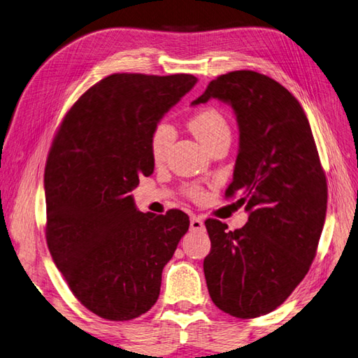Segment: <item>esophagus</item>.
Segmentation results:
<instances>
[{
    "label": "esophagus",
    "instance_id": "34e87169",
    "mask_svg": "<svg viewBox=\"0 0 358 358\" xmlns=\"http://www.w3.org/2000/svg\"><path fill=\"white\" fill-rule=\"evenodd\" d=\"M191 230H203V221L199 216H191Z\"/></svg>",
    "mask_w": 358,
    "mask_h": 358
}]
</instances>
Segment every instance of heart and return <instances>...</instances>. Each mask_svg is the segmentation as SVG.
<instances>
[{
    "label": "heart",
    "mask_w": 358,
    "mask_h": 358,
    "mask_svg": "<svg viewBox=\"0 0 358 358\" xmlns=\"http://www.w3.org/2000/svg\"><path fill=\"white\" fill-rule=\"evenodd\" d=\"M189 128L196 134V137L203 145L210 147L211 143L216 142L217 138L224 136H230L229 123L224 115L215 107H203L197 110L189 118ZM173 141V129L172 126L166 121H159L155 124L153 131L150 134V155L153 161L161 162L164 161L169 148H171ZM187 196L192 199H199L202 196V189L197 186L187 187Z\"/></svg>",
    "instance_id": "b5f03b06"
}]
</instances>
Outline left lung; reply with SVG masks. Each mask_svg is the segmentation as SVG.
I'll return each mask as SVG.
<instances>
[{
  "mask_svg": "<svg viewBox=\"0 0 358 358\" xmlns=\"http://www.w3.org/2000/svg\"><path fill=\"white\" fill-rule=\"evenodd\" d=\"M216 98L240 128L234 180L250 213L241 229L207 220L203 273L211 300L240 319L268 314L294 292L316 257L327 211V180L310 121L292 93L254 71L216 77L192 106Z\"/></svg>",
  "mask_w": 358,
  "mask_h": 358,
  "instance_id": "obj_1",
  "label": "left lung"
}]
</instances>
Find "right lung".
Here are the masks:
<instances>
[{
	"label": "right lung",
	"mask_w": 358,
	"mask_h": 358,
	"mask_svg": "<svg viewBox=\"0 0 358 358\" xmlns=\"http://www.w3.org/2000/svg\"><path fill=\"white\" fill-rule=\"evenodd\" d=\"M191 74H112L66 113L48 151L45 238L72 294L108 320L155 305L164 265L189 229L181 210L142 213L129 192L153 173L150 134L196 85Z\"/></svg>",
	"instance_id": "1"
}]
</instances>
